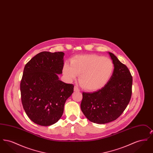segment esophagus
<instances>
[{"instance_id": "1", "label": "esophagus", "mask_w": 153, "mask_h": 153, "mask_svg": "<svg viewBox=\"0 0 153 153\" xmlns=\"http://www.w3.org/2000/svg\"><path fill=\"white\" fill-rule=\"evenodd\" d=\"M74 91H76V92H79V91H80V89H79V88L75 86V87H74Z\"/></svg>"}]
</instances>
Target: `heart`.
<instances>
[{
    "instance_id": "b5f03b06",
    "label": "heart",
    "mask_w": 153,
    "mask_h": 153,
    "mask_svg": "<svg viewBox=\"0 0 153 153\" xmlns=\"http://www.w3.org/2000/svg\"><path fill=\"white\" fill-rule=\"evenodd\" d=\"M114 69L112 61L97 54L77 56L71 61V65L65 63L63 73L72 82L80 75L81 85L89 91L104 87L111 79Z\"/></svg>"
}]
</instances>
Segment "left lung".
Returning a JSON list of instances; mask_svg holds the SVG:
<instances>
[{
	"label": "left lung",
	"mask_w": 153,
	"mask_h": 153,
	"mask_svg": "<svg viewBox=\"0 0 153 153\" xmlns=\"http://www.w3.org/2000/svg\"><path fill=\"white\" fill-rule=\"evenodd\" d=\"M114 72L107 84L93 93L82 92L81 109L89 120L105 124L120 117L131 99L132 77L128 68L112 53Z\"/></svg>",
	"instance_id": "obj_1"
}]
</instances>
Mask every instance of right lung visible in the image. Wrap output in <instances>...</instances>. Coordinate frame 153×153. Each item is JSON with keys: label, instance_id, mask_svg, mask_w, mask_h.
<instances>
[{"label": "right lung", "instance_id": "1", "mask_svg": "<svg viewBox=\"0 0 153 153\" xmlns=\"http://www.w3.org/2000/svg\"><path fill=\"white\" fill-rule=\"evenodd\" d=\"M63 52L42 51L25 66L21 82L23 109L35 123L48 126L62 117L66 100L73 92L74 85L60 81Z\"/></svg>", "mask_w": 153, "mask_h": 153}]
</instances>
